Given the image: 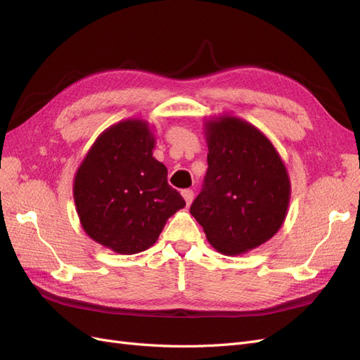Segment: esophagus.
<instances>
[{
  "label": "esophagus",
  "instance_id": "obj_1",
  "mask_svg": "<svg viewBox=\"0 0 360 360\" xmlns=\"http://www.w3.org/2000/svg\"><path fill=\"white\" fill-rule=\"evenodd\" d=\"M181 195H183L184 201H186V204L191 205V202L193 200V191L192 189H184V191H181Z\"/></svg>",
  "mask_w": 360,
  "mask_h": 360
}]
</instances>
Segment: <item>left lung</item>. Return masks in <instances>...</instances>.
Here are the masks:
<instances>
[{
    "instance_id": "8db88e82",
    "label": "left lung",
    "mask_w": 360,
    "mask_h": 360,
    "mask_svg": "<svg viewBox=\"0 0 360 360\" xmlns=\"http://www.w3.org/2000/svg\"><path fill=\"white\" fill-rule=\"evenodd\" d=\"M204 184L191 205L207 240L224 255L248 252L274 237L290 202L287 168L267 136L242 118L205 123Z\"/></svg>"
}]
</instances>
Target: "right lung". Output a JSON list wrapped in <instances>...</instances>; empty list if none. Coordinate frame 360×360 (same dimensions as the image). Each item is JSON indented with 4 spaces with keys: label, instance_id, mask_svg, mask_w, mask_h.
<instances>
[{
    "label": "right lung",
    "instance_id": "add662e5",
    "mask_svg": "<svg viewBox=\"0 0 360 360\" xmlns=\"http://www.w3.org/2000/svg\"><path fill=\"white\" fill-rule=\"evenodd\" d=\"M153 148L148 123L124 120L96 139L76 171L73 198L84 231L117 254L153 246L168 217L186 205Z\"/></svg>",
    "mask_w": 360,
    "mask_h": 360
}]
</instances>
